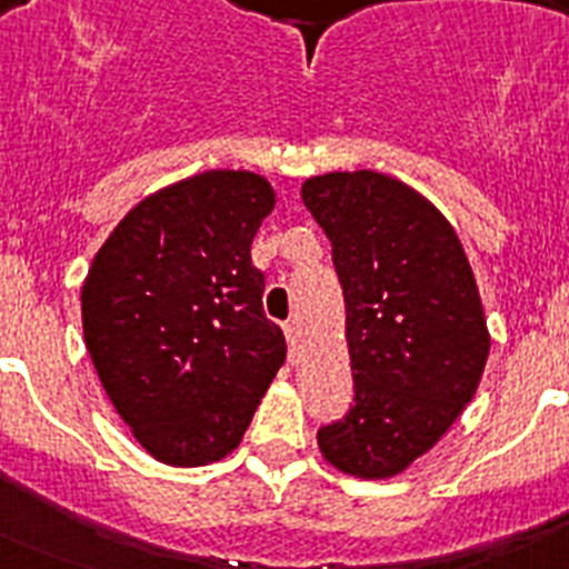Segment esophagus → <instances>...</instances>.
Wrapping results in <instances>:
<instances>
[{
    "label": "esophagus",
    "instance_id": "esophagus-1",
    "mask_svg": "<svg viewBox=\"0 0 569 569\" xmlns=\"http://www.w3.org/2000/svg\"><path fill=\"white\" fill-rule=\"evenodd\" d=\"M284 336H288V356H290V361H296V359H299V347H301V336H299V328H296V321L284 325Z\"/></svg>",
    "mask_w": 569,
    "mask_h": 569
}]
</instances>
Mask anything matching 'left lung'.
<instances>
[{"mask_svg":"<svg viewBox=\"0 0 569 569\" xmlns=\"http://www.w3.org/2000/svg\"><path fill=\"white\" fill-rule=\"evenodd\" d=\"M301 199L333 244L353 405L319 427L325 459L385 479L427 453L485 373L490 336L456 230L393 176H313Z\"/></svg>","mask_w":569,"mask_h":569,"instance_id":"1","label":"left lung"}]
</instances>
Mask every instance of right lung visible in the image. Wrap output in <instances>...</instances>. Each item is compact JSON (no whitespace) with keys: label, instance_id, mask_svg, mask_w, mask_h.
<instances>
[{"label":"right lung","instance_id":"obj_1","mask_svg":"<svg viewBox=\"0 0 569 569\" xmlns=\"http://www.w3.org/2000/svg\"><path fill=\"white\" fill-rule=\"evenodd\" d=\"M276 196L248 170H208L148 196L82 288L90 359L139 445L208 465L241 441L288 347L250 259Z\"/></svg>","mask_w":569,"mask_h":569}]
</instances>
